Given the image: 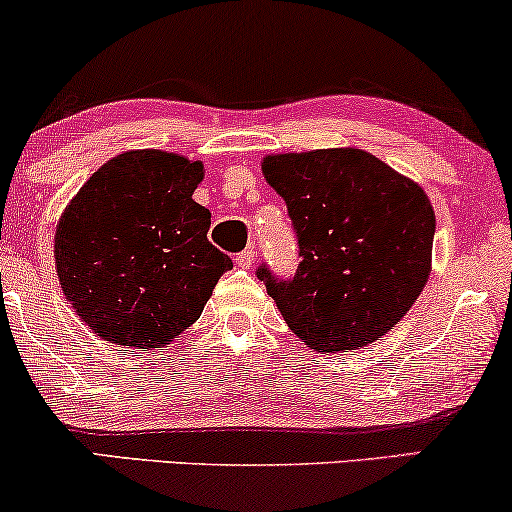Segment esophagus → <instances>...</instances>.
<instances>
[{"label": "esophagus", "mask_w": 512, "mask_h": 512, "mask_svg": "<svg viewBox=\"0 0 512 512\" xmlns=\"http://www.w3.org/2000/svg\"><path fill=\"white\" fill-rule=\"evenodd\" d=\"M254 261H256L254 249H244L242 254L235 256V265H237V268H251V265H254Z\"/></svg>", "instance_id": "34e87169"}]
</instances>
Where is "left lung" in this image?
Masks as SVG:
<instances>
[{
  "instance_id": "8db88e82",
  "label": "left lung",
  "mask_w": 512,
  "mask_h": 512,
  "mask_svg": "<svg viewBox=\"0 0 512 512\" xmlns=\"http://www.w3.org/2000/svg\"><path fill=\"white\" fill-rule=\"evenodd\" d=\"M263 174L287 202L301 263L291 277L261 263L256 277L291 331L320 353L386 336L430 275L435 214L426 192L355 148L265 157Z\"/></svg>"
}]
</instances>
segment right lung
Instances as JSON below:
<instances>
[{
	"mask_svg": "<svg viewBox=\"0 0 512 512\" xmlns=\"http://www.w3.org/2000/svg\"><path fill=\"white\" fill-rule=\"evenodd\" d=\"M202 164L136 150L103 164L56 228V270L75 313L105 341L164 348L202 315L232 268L192 199Z\"/></svg>",
	"mask_w": 512,
	"mask_h": 512,
	"instance_id": "right-lung-1",
	"label": "right lung"
}]
</instances>
